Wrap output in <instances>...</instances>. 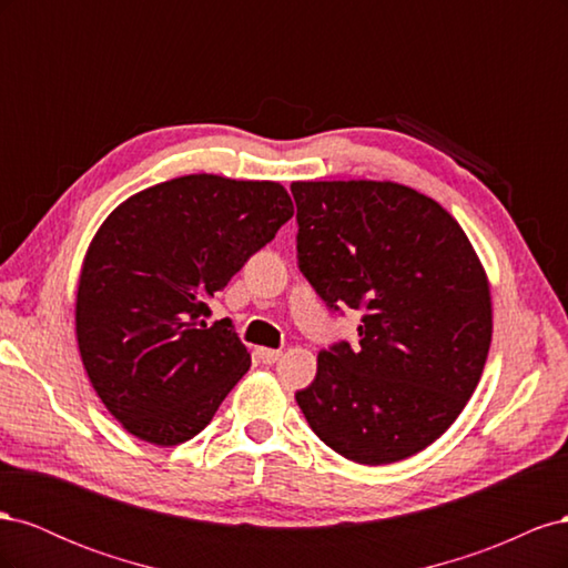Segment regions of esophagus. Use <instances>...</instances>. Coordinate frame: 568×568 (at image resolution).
Returning a JSON list of instances; mask_svg holds the SVG:
<instances>
[{
	"mask_svg": "<svg viewBox=\"0 0 568 568\" xmlns=\"http://www.w3.org/2000/svg\"><path fill=\"white\" fill-rule=\"evenodd\" d=\"M255 355H257V359H261L263 365H272V363H277L282 351H274V348H255Z\"/></svg>",
	"mask_w": 568,
	"mask_h": 568,
	"instance_id": "esophagus-1",
	"label": "esophagus"
}]
</instances>
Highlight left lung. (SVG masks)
<instances>
[{"mask_svg": "<svg viewBox=\"0 0 568 568\" xmlns=\"http://www.w3.org/2000/svg\"><path fill=\"white\" fill-rule=\"evenodd\" d=\"M298 267L322 301L365 311L359 348L317 355L296 393L313 432L357 464L422 453L459 417L493 338L488 274L459 222L398 182H294Z\"/></svg>", "mask_w": 568, "mask_h": 568, "instance_id": "1", "label": "left lung"}]
</instances>
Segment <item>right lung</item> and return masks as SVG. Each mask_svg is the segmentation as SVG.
<instances>
[{"mask_svg": "<svg viewBox=\"0 0 568 568\" xmlns=\"http://www.w3.org/2000/svg\"><path fill=\"white\" fill-rule=\"evenodd\" d=\"M294 203L280 182L184 175L125 199L84 253L75 336L84 372L128 434L173 448L211 424L251 367L209 303Z\"/></svg>", "mask_w": 568, "mask_h": 568, "instance_id": "right-lung-1", "label": "right lung"}]
</instances>
